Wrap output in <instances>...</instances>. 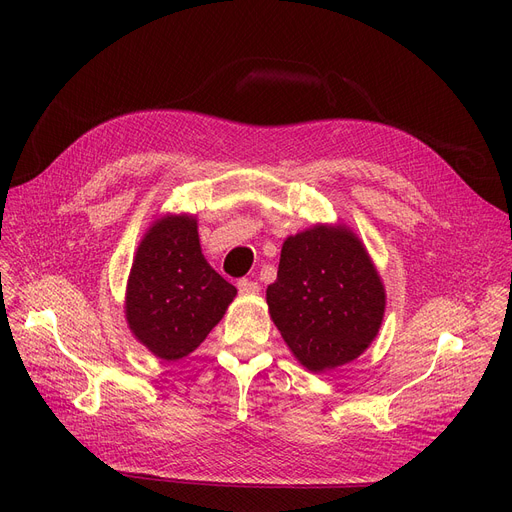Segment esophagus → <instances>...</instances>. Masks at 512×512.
Instances as JSON below:
<instances>
[{
    "label": "esophagus",
    "instance_id": "34e87169",
    "mask_svg": "<svg viewBox=\"0 0 512 512\" xmlns=\"http://www.w3.org/2000/svg\"><path fill=\"white\" fill-rule=\"evenodd\" d=\"M238 292L245 294V297H255V294H259V284L251 282V280H240L238 282Z\"/></svg>",
    "mask_w": 512,
    "mask_h": 512
}]
</instances>
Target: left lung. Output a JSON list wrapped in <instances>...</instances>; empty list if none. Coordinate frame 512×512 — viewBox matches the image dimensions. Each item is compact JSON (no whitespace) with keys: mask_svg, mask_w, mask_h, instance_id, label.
I'll return each instance as SVG.
<instances>
[{"mask_svg":"<svg viewBox=\"0 0 512 512\" xmlns=\"http://www.w3.org/2000/svg\"><path fill=\"white\" fill-rule=\"evenodd\" d=\"M265 299L294 359L315 373L361 357L386 313L384 280L359 234L344 222L290 234Z\"/></svg>","mask_w":512,"mask_h":512,"instance_id":"8db88e82","label":"left lung"}]
</instances>
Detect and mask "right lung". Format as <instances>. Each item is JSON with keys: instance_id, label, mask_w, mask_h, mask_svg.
<instances>
[{"instance_id": "obj_1", "label": "right lung", "mask_w": 512, "mask_h": 512, "mask_svg": "<svg viewBox=\"0 0 512 512\" xmlns=\"http://www.w3.org/2000/svg\"><path fill=\"white\" fill-rule=\"evenodd\" d=\"M236 288L207 263L195 213H164L134 251L124 294L130 334L161 361L191 355L220 324Z\"/></svg>"}]
</instances>
